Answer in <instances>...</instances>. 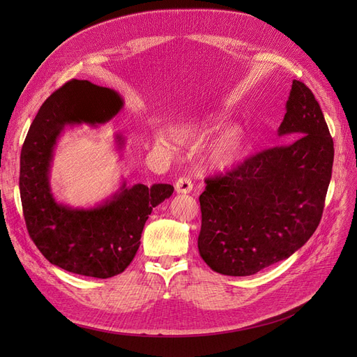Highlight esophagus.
Returning <instances> with one entry per match:
<instances>
[{
	"instance_id": "obj_1",
	"label": "esophagus",
	"mask_w": 357,
	"mask_h": 357,
	"mask_svg": "<svg viewBox=\"0 0 357 357\" xmlns=\"http://www.w3.org/2000/svg\"><path fill=\"white\" fill-rule=\"evenodd\" d=\"M192 182L190 178H179L175 183L176 194H190L192 191Z\"/></svg>"
}]
</instances>
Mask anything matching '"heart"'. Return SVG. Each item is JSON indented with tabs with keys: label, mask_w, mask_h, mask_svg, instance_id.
I'll use <instances>...</instances> for the list:
<instances>
[{
	"label": "heart",
	"mask_w": 357,
	"mask_h": 357,
	"mask_svg": "<svg viewBox=\"0 0 357 357\" xmlns=\"http://www.w3.org/2000/svg\"><path fill=\"white\" fill-rule=\"evenodd\" d=\"M221 121L218 111H208L191 117L176 127L175 135L182 143H199ZM156 147L166 155L174 153L172 139L165 133H159L155 139ZM248 146V133L243 126L233 124L221 130L218 136L205 150L202 165L208 172L226 174L236 167L245 158Z\"/></svg>",
	"instance_id": "heart-1"
}]
</instances>
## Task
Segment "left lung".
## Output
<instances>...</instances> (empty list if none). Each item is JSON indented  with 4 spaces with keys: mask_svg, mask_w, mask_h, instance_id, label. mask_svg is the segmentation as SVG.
Segmentation results:
<instances>
[{
    "mask_svg": "<svg viewBox=\"0 0 357 357\" xmlns=\"http://www.w3.org/2000/svg\"><path fill=\"white\" fill-rule=\"evenodd\" d=\"M278 136L224 176L207 179L199 197L198 250L213 271L249 276L301 249L321 220L334 159L320 104L296 79Z\"/></svg>",
    "mask_w": 357,
    "mask_h": 357,
    "instance_id": "8db88e82",
    "label": "left lung"
}]
</instances>
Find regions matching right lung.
<instances>
[{"label":"right lung","instance_id":"right-lung-1","mask_svg":"<svg viewBox=\"0 0 357 357\" xmlns=\"http://www.w3.org/2000/svg\"><path fill=\"white\" fill-rule=\"evenodd\" d=\"M123 108L116 91L73 79L45 101L33 120L20 156V195L29 234L52 265L82 276L107 279L135 259L152 210L174 186L136 183L120 188L93 207H70L54 198L50 167L66 127H98ZM119 149L126 140L116 135Z\"/></svg>","mask_w":357,"mask_h":357}]
</instances>
